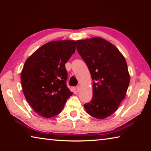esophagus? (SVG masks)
Returning a JSON list of instances; mask_svg holds the SVG:
<instances>
[{"label":"esophagus","instance_id":"34e87169","mask_svg":"<svg viewBox=\"0 0 151 151\" xmlns=\"http://www.w3.org/2000/svg\"><path fill=\"white\" fill-rule=\"evenodd\" d=\"M76 91H77L78 92L79 91H80V90H81V86H79V85H78V86H76Z\"/></svg>","mask_w":151,"mask_h":151}]
</instances>
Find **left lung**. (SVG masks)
Here are the masks:
<instances>
[{"label":"left lung","instance_id":"8db88e82","mask_svg":"<svg viewBox=\"0 0 151 151\" xmlns=\"http://www.w3.org/2000/svg\"><path fill=\"white\" fill-rule=\"evenodd\" d=\"M76 50L93 79V99L84 107L91 116L103 119L115 112L126 95L130 76L124 58L100 37L76 41Z\"/></svg>","mask_w":151,"mask_h":151}]
</instances>
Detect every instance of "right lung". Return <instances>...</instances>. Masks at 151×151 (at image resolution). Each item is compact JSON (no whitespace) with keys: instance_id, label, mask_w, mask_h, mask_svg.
Returning <instances> with one entry per match:
<instances>
[{"instance_id":"right-lung-1","label":"right lung","mask_w":151,"mask_h":151,"mask_svg":"<svg viewBox=\"0 0 151 151\" xmlns=\"http://www.w3.org/2000/svg\"><path fill=\"white\" fill-rule=\"evenodd\" d=\"M74 40L51 41L37 49L24 63L21 83L26 100L42 117L60 113L73 93L66 85L65 63L75 52Z\"/></svg>"}]
</instances>
